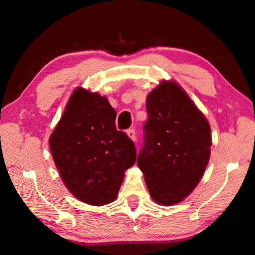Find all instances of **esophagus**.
<instances>
[{
    "instance_id": "obj_1",
    "label": "esophagus",
    "mask_w": 255,
    "mask_h": 255,
    "mask_svg": "<svg viewBox=\"0 0 255 255\" xmlns=\"http://www.w3.org/2000/svg\"><path fill=\"white\" fill-rule=\"evenodd\" d=\"M127 136L130 138V139L132 141L136 140V132H135V129H129V130H127Z\"/></svg>"
}]
</instances>
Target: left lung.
Returning a JSON list of instances; mask_svg holds the SVG:
<instances>
[{"instance_id": "obj_1", "label": "left lung", "mask_w": 255, "mask_h": 255, "mask_svg": "<svg viewBox=\"0 0 255 255\" xmlns=\"http://www.w3.org/2000/svg\"><path fill=\"white\" fill-rule=\"evenodd\" d=\"M148 120L138 155L152 199L173 206L200 182L210 158V125L174 81H162L146 98Z\"/></svg>"}]
</instances>
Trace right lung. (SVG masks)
<instances>
[{
    "instance_id": "1",
    "label": "right lung",
    "mask_w": 255,
    "mask_h": 255,
    "mask_svg": "<svg viewBox=\"0 0 255 255\" xmlns=\"http://www.w3.org/2000/svg\"><path fill=\"white\" fill-rule=\"evenodd\" d=\"M116 116L106 97L79 86L49 137L63 183L88 205L117 199L125 171L136 162L135 145L116 129Z\"/></svg>"
}]
</instances>
